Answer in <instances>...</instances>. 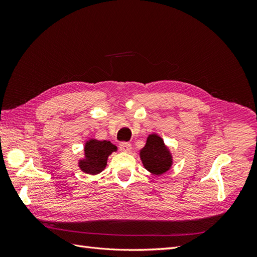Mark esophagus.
<instances>
[{"label": "esophagus", "instance_id": "esophagus-1", "mask_svg": "<svg viewBox=\"0 0 257 257\" xmlns=\"http://www.w3.org/2000/svg\"><path fill=\"white\" fill-rule=\"evenodd\" d=\"M119 147L122 152H130L132 149V145L130 143H121Z\"/></svg>", "mask_w": 257, "mask_h": 257}]
</instances>
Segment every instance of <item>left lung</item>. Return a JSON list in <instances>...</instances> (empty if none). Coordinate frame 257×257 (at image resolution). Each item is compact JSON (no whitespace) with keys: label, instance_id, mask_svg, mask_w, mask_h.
I'll list each match as a JSON object with an SVG mask.
<instances>
[{"label":"left lung","instance_id":"8db88e82","mask_svg":"<svg viewBox=\"0 0 257 257\" xmlns=\"http://www.w3.org/2000/svg\"><path fill=\"white\" fill-rule=\"evenodd\" d=\"M139 158L144 167L155 177L166 174L174 164L172 151L157 133L147 137L145 147L139 150Z\"/></svg>","mask_w":257,"mask_h":257}]
</instances>
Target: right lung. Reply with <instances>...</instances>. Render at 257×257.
<instances>
[{"instance_id":"1","label":"right lung","mask_w":257,"mask_h":257,"mask_svg":"<svg viewBox=\"0 0 257 257\" xmlns=\"http://www.w3.org/2000/svg\"><path fill=\"white\" fill-rule=\"evenodd\" d=\"M118 148L108 141H97L89 138L83 147V158L79 159L78 167L81 172L95 176L102 173L107 165V160Z\"/></svg>"}]
</instances>
